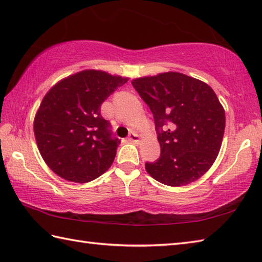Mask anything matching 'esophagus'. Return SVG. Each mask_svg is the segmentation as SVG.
Returning <instances> with one entry per match:
<instances>
[{"label":"esophagus","mask_w":262,"mask_h":262,"mask_svg":"<svg viewBox=\"0 0 262 262\" xmlns=\"http://www.w3.org/2000/svg\"><path fill=\"white\" fill-rule=\"evenodd\" d=\"M128 141H129L130 143L137 144V143H140V136L135 134V133H130V134L128 135Z\"/></svg>","instance_id":"esophagus-1"}]
</instances>
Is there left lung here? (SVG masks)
<instances>
[{
	"label": "left lung",
	"mask_w": 262,
	"mask_h": 262,
	"mask_svg": "<svg viewBox=\"0 0 262 262\" xmlns=\"http://www.w3.org/2000/svg\"><path fill=\"white\" fill-rule=\"evenodd\" d=\"M151 109L161 155L146 163L153 179L171 187L198 180L220 153L225 110L207 83L179 72H165L132 81Z\"/></svg>",
	"instance_id": "1"
}]
</instances>
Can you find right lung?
I'll list each match as a JSON object with an SVG mask.
<instances>
[{"label":"right lung","instance_id":"add662e5","mask_svg":"<svg viewBox=\"0 0 262 262\" xmlns=\"http://www.w3.org/2000/svg\"><path fill=\"white\" fill-rule=\"evenodd\" d=\"M129 80L100 70H84L51 88L33 120L39 152L54 173L85 183L113 164L119 141L100 114L101 103Z\"/></svg>","mask_w":262,"mask_h":262}]
</instances>
